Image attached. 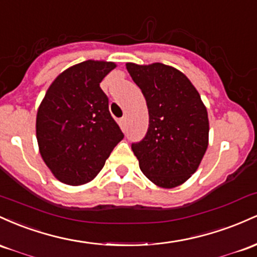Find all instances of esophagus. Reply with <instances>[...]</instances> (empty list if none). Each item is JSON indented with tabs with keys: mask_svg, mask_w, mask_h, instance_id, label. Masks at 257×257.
<instances>
[{
	"mask_svg": "<svg viewBox=\"0 0 257 257\" xmlns=\"http://www.w3.org/2000/svg\"><path fill=\"white\" fill-rule=\"evenodd\" d=\"M119 123H120L121 127H125V126H126V116L121 117V119L119 120Z\"/></svg>",
	"mask_w": 257,
	"mask_h": 257,
	"instance_id": "34e87169",
	"label": "esophagus"
}]
</instances>
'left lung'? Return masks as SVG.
<instances>
[{
    "label": "left lung",
    "mask_w": 257,
    "mask_h": 257,
    "mask_svg": "<svg viewBox=\"0 0 257 257\" xmlns=\"http://www.w3.org/2000/svg\"><path fill=\"white\" fill-rule=\"evenodd\" d=\"M141 88L149 113V127L132 151L141 171L161 188L181 186L194 174L209 144L206 106L191 80L163 63H126Z\"/></svg>",
    "instance_id": "left-lung-1"
}]
</instances>
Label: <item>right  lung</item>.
Returning <instances> with one entry per match:
<instances>
[{
	"instance_id": "1",
	"label": "right lung",
	"mask_w": 257,
	"mask_h": 257,
	"mask_svg": "<svg viewBox=\"0 0 257 257\" xmlns=\"http://www.w3.org/2000/svg\"><path fill=\"white\" fill-rule=\"evenodd\" d=\"M115 68L113 62L92 59L70 66L51 83L37 109L40 154L60 182H91L123 138L99 86Z\"/></svg>"
}]
</instances>
